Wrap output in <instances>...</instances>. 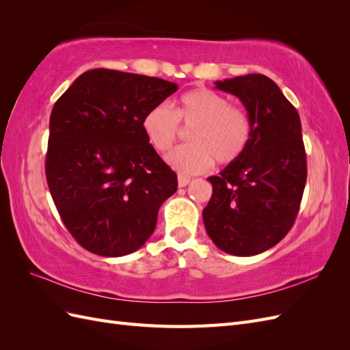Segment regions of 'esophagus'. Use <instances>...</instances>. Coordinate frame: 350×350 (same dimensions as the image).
Returning <instances> with one entry per match:
<instances>
[{"mask_svg": "<svg viewBox=\"0 0 350 350\" xmlns=\"http://www.w3.org/2000/svg\"><path fill=\"white\" fill-rule=\"evenodd\" d=\"M189 181H191V179L184 176V175H179V176H178V185H179V187H187V185L189 184Z\"/></svg>", "mask_w": 350, "mask_h": 350, "instance_id": "esophagus-1", "label": "esophagus"}]
</instances>
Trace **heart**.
<instances>
[{
	"label": "heart",
	"mask_w": 350,
	"mask_h": 350,
	"mask_svg": "<svg viewBox=\"0 0 350 350\" xmlns=\"http://www.w3.org/2000/svg\"><path fill=\"white\" fill-rule=\"evenodd\" d=\"M179 122L191 126V144L178 147L166 162L185 175L203 172L216 161L228 165L245 152L252 137V121L245 108L230 103L224 94L210 89H194L175 102L172 111L157 103L143 116L142 129L157 152H167L179 137Z\"/></svg>",
	"instance_id": "heart-1"
}]
</instances>
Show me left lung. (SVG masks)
Wrapping results in <instances>:
<instances>
[{"instance_id": "8db88e82", "label": "left lung", "mask_w": 350, "mask_h": 350, "mask_svg": "<svg viewBox=\"0 0 350 350\" xmlns=\"http://www.w3.org/2000/svg\"><path fill=\"white\" fill-rule=\"evenodd\" d=\"M235 94L252 121V137L237 161L207 178L213 194L203 220L215 245L232 256L267 251L291 230L306 183L298 111L262 74L216 81Z\"/></svg>"}]
</instances>
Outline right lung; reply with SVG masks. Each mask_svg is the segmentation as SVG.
<instances>
[{"mask_svg": "<svg viewBox=\"0 0 350 350\" xmlns=\"http://www.w3.org/2000/svg\"><path fill=\"white\" fill-rule=\"evenodd\" d=\"M178 90L172 81L108 68L74 80L49 120L45 172L58 213L83 248L122 257L142 248L176 174L142 129L144 113Z\"/></svg>", "mask_w": 350, "mask_h": 350, "instance_id": "obj_1", "label": "right lung"}]
</instances>
